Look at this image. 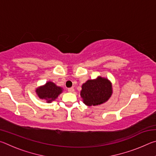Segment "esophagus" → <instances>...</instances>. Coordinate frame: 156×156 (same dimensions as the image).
Instances as JSON below:
<instances>
[{"label": "esophagus", "instance_id": "esophagus-1", "mask_svg": "<svg viewBox=\"0 0 156 156\" xmlns=\"http://www.w3.org/2000/svg\"><path fill=\"white\" fill-rule=\"evenodd\" d=\"M68 91H69V92H72H72L74 91V89H73V87L69 88V89H68Z\"/></svg>", "mask_w": 156, "mask_h": 156}]
</instances>
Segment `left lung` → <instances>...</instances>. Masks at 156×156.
<instances>
[{
  "label": "left lung",
  "mask_w": 156,
  "mask_h": 156,
  "mask_svg": "<svg viewBox=\"0 0 156 156\" xmlns=\"http://www.w3.org/2000/svg\"><path fill=\"white\" fill-rule=\"evenodd\" d=\"M113 94L112 83L109 79L98 76L82 85L80 96L87 106H96L106 102Z\"/></svg>",
  "instance_id": "8db88e82"
}]
</instances>
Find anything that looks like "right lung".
Returning a JSON list of instances; mask_svg holds the SVG:
<instances>
[{
	"label": "right lung",
	"instance_id": "right-lung-1",
	"mask_svg": "<svg viewBox=\"0 0 156 156\" xmlns=\"http://www.w3.org/2000/svg\"><path fill=\"white\" fill-rule=\"evenodd\" d=\"M63 89L57 86L51 81H48L43 85L38 87L36 89V93L40 99L46 100L47 103H51L56 100L59 95L62 93Z\"/></svg>",
	"mask_w": 156,
	"mask_h": 156
}]
</instances>
